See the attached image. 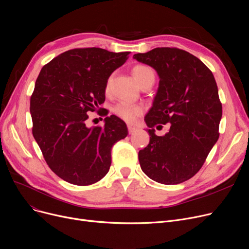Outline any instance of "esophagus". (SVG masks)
Returning <instances> with one entry per match:
<instances>
[{
  "instance_id": "obj_1",
  "label": "esophagus",
  "mask_w": 249,
  "mask_h": 249,
  "mask_svg": "<svg viewBox=\"0 0 249 249\" xmlns=\"http://www.w3.org/2000/svg\"><path fill=\"white\" fill-rule=\"evenodd\" d=\"M136 129H137V128L134 127V126H132V125H128V132H129L130 134L133 133Z\"/></svg>"
}]
</instances>
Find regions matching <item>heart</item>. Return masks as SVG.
Returning <instances> with one entry per match:
<instances>
[{"mask_svg": "<svg viewBox=\"0 0 249 249\" xmlns=\"http://www.w3.org/2000/svg\"><path fill=\"white\" fill-rule=\"evenodd\" d=\"M131 72L134 80L139 84V86H141L143 83H145L151 77L154 78L153 71L149 67H146V65L143 64L134 65L131 70ZM111 83L112 78L109 77L106 84V89H106V93H109L110 91ZM113 112L117 117L121 118L122 120L128 123H133L134 121H136V119L140 115H142L143 107L140 106V105H135L127 102H120L115 105L113 108Z\"/></svg>", "mask_w": 249, "mask_h": 249, "instance_id": "obj_1", "label": "heart"}]
</instances>
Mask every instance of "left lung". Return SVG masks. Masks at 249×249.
<instances>
[{"mask_svg":"<svg viewBox=\"0 0 249 249\" xmlns=\"http://www.w3.org/2000/svg\"><path fill=\"white\" fill-rule=\"evenodd\" d=\"M160 75V87L145 117L149 144L138 153L141 169L163 185H178L197 174L219 138L222 104L212 71L190 52L158 47L136 53ZM169 123L164 137L154 127Z\"/></svg>","mask_w":249,"mask_h":249,"instance_id":"1","label":"left lung"}]
</instances>
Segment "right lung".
Returning <instances> with one entry per match:
<instances>
[{"label": "right lung", "mask_w": 249, "mask_h": 249, "mask_svg": "<svg viewBox=\"0 0 249 249\" xmlns=\"http://www.w3.org/2000/svg\"><path fill=\"white\" fill-rule=\"evenodd\" d=\"M130 52L99 47L63 52L42 68L30 98L32 133L56 176L76 186L93 185L109 172L111 149L128 134L124 121L100 108L111 73ZM106 115L89 128V111Z\"/></svg>", "instance_id": "1"}]
</instances>
